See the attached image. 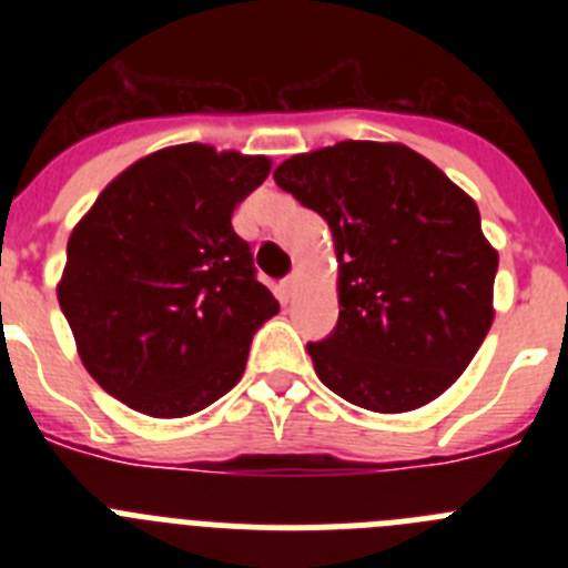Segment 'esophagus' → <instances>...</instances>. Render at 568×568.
I'll use <instances>...</instances> for the list:
<instances>
[{"label": "esophagus", "instance_id": "1", "mask_svg": "<svg viewBox=\"0 0 568 568\" xmlns=\"http://www.w3.org/2000/svg\"><path fill=\"white\" fill-rule=\"evenodd\" d=\"M298 281H301L298 273H290L287 278L281 281V284H278V298H281V301H290V298H293V295L298 293Z\"/></svg>", "mask_w": 568, "mask_h": 568}]
</instances>
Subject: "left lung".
I'll use <instances>...</instances> for the list:
<instances>
[{"label": "left lung", "instance_id": "obj_1", "mask_svg": "<svg viewBox=\"0 0 568 568\" xmlns=\"http://www.w3.org/2000/svg\"><path fill=\"white\" fill-rule=\"evenodd\" d=\"M273 179L333 233L338 324L307 344L321 384L373 413H409L446 393L495 318L498 250L478 204L395 142L293 155Z\"/></svg>", "mask_w": 568, "mask_h": 568}]
</instances>
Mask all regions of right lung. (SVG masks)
Here are the masks:
<instances>
[{
  "instance_id": "1",
  "label": "right lung",
  "mask_w": 568,
  "mask_h": 568,
  "mask_svg": "<svg viewBox=\"0 0 568 568\" xmlns=\"http://www.w3.org/2000/svg\"><path fill=\"white\" fill-rule=\"evenodd\" d=\"M270 168L210 144L155 150L70 233L59 307L84 369L135 413L184 418L222 398L278 313L230 222Z\"/></svg>"
}]
</instances>
